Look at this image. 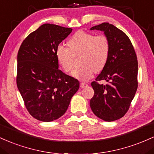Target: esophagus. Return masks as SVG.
I'll return each instance as SVG.
<instances>
[{
    "mask_svg": "<svg viewBox=\"0 0 154 154\" xmlns=\"http://www.w3.org/2000/svg\"><path fill=\"white\" fill-rule=\"evenodd\" d=\"M88 86V84H86V83H85V82H81V84H80V86L82 88H84V87H86V86Z\"/></svg>",
    "mask_w": 154,
    "mask_h": 154,
    "instance_id": "obj_1",
    "label": "esophagus"
}]
</instances>
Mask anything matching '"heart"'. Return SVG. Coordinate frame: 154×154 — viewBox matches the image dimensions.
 Listing matches in <instances>:
<instances>
[{"label": "heart", "mask_w": 154, "mask_h": 154, "mask_svg": "<svg viewBox=\"0 0 154 154\" xmlns=\"http://www.w3.org/2000/svg\"><path fill=\"white\" fill-rule=\"evenodd\" d=\"M69 48L58 45L56 49L57 60L65 72L72 71L75 57H79V68L72 75L78 79L86 81L96 72L105 68L108 61L110 45L107 35H95L91 32L79 30L68 41Z\"/></svg>", "instance_id": "obj_1"}]
</instances>
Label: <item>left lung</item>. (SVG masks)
Instances as JSON below:
<instances>
[{"instance_id":"1","label":"left lung","mask_w":154,"mask_h":154,"mask_svg":"<svg viewBox=\"0 0 154 154\" xmlns=\"http://www.w3.org/2000/svg\"><path fill=\"white\" fill-rule=\"evenodd\" d=\"M91 30L104 31L110 41L108 61L94 82L91 83L94 94L90 107L98 118L113 122L128 111L137 91L138 63L137 55L129 37L108 22L94 26ZM105 80L108 84L100 85Z\"/></svg>"}]
</instances>
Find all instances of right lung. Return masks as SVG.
Instances as JSON below:
<instances>
[{"label":"right lung","instance_id":"add662e5","mask_svg":"<svg viewBox=\"0 0 154 154\" xmlns=\"http://www.w3.org/2000/svg\"><path fill=\"white\" fill-rule=\"evenodd\" d=\"M71 32L69 27L44 24L25 38L18 51L17 85L27 111L37 120L61 117L79 88L76 79L58 69L55 54Z\"/></svg>","mask_w":154,"mask_h":154}]
</instances>
